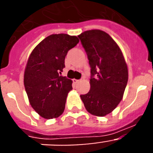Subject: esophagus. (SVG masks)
Wrapping results in <instances>:
<instances>
[{"mask_svg":"<svg viewBox=\"0 0 153 153\" xmlns=\"http://www.w3.org/2000/svg\"><path fill=\"white\" fill-rule=\"evenodd\" d=\"M73 81H74V83H78L80 80H79V79H73Z\"/></svg>","mask_w":153,"mask_h":153,"instance_id":"esophagus-1","label":"esophagus"}]
</instances>
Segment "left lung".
<instances>
[{"instance_id": "obj_1", "label": "left lung", "mask_w": 153, "mask_h": 153, "mask_svg": "<svg viewBox=\"0 0 153 153\" xmlns=\"http://www.w3.org/2000/svg\"><path fill=\"white\" fill-rule=\"evenodd\" d=\"M91 67L90 90L80 95L87 112L105 117L123 97L128 82V67L122 51L105 31L90 30L78 35Z\"/></svg>"}]
</instances>
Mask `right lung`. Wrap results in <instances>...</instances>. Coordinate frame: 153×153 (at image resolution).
<instances>
[{"mask_svg": "<svg viewBox=\"0 0 153 153\" xmlns=\"http://www.w3.org/2000/svg\"><path fill=\"white\" fill-rule=\"evenodd\" d=\"M76 36L51 34L35 47L24 70V83L30 106L47 120L62 115L73 81L60 76L69 50L79 43Z\"/></svg>", "mask_w": 153, "mask_h": 153, "instance_id": "obj_1", "label": "right lung"}]
</instances>
